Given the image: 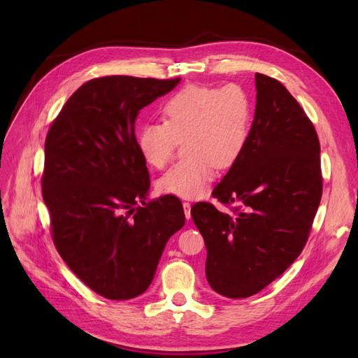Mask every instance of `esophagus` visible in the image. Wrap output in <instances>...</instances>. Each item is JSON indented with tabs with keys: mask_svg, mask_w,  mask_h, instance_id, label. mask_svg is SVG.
<instances>
[{
	"mask_svg": "<svg viewBox=\"0 0 358 358\" xmlns=\"http://www.w3.org/2000/svg\"><path fill=\"white\" fill-rule=\"evenodd\" d=\"M183 212H185L187 220L191 218V203L189 201H183Z\"/></svg>",
	"mask_w": 358,
	"mask_h": 358,
	"instance_id": "esophagus-1",
	"label": "esophagus"
}]
</instances>
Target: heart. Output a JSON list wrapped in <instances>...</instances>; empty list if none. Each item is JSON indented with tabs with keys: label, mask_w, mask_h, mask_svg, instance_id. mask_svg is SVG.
<instances>
[{
	"label": "heart",
	"mask_w": 358,
	"mask_h": 358,
	"mask_svg": "<svg viewBox=\"0 0 358 358\" xmlns=\"http://www.w3.org/2000/svg\"><path fill=\"white\" fill-rule=\"evenodd\" d=\"M161 115L162 122L140 127L138 152L159 170L185 142V157L158 180V189L197 199L208 189L216 167L229 169L242 155L254 121V100L237 83L189 85L162 104Z\"/></svg>",
	"instance_id": "b5f03b06"
}]
</instances>
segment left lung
<instances>
[{
	"label": "left lung",
	"mask_w": 358,
	"mask_h": 358,
	"mask_svg": "<svg viewBox=\"0 0 358 358\" xmlns=\"http://www.w3.org/2000/svg\"><path fill=\"white\" fill-rule=\"evenodd\" d=\"M255 88L246 146L212 191L233 213L206 201L191 208L208 249L206 278L229 299L257 294L294 263L322 196L315 127L276 79L257 73Z\"/></svg>",
	"instance_id": "1"
}]
</instances>
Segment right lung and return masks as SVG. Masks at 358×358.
I'll list each match as a JSON object with an SVG mask.
<instances>
[{
	"mask_svg": "<svg viewBox=\"0 0 358 358\" xmlns=\"http://www.w3.org/2000/svg\"><path fill=\"white\" fill-rule=\"evenodd\" d=\"M179 80L91 79L48 131L41 192L52 241L74 275L106 299L145 292L167 241L185 224L178 197L146 203L149 171L134 133L140 109Z\"/></svg>",
	"mask_w": 358,
	"mask_h": 358,
	"instance_id": "obj_1",
	"label": "right lung"
}]
</instances>
